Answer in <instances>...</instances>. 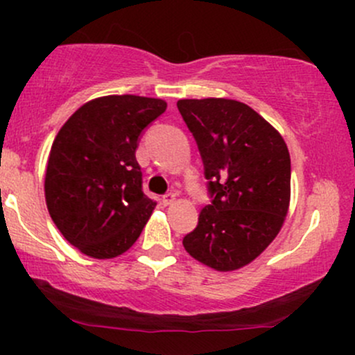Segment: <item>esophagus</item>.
<instances>
[{"label":"esophagus","mask_w":355,"mask_h":355,"mask_svg":"<svg viewBox=\"0 0 355 355\" xmlns=\"http://www.w3.org/2000/svg\"><path fill=\"white\" fill-rule=\"evenodd\" d=\"M175 200H177V195L175 193H166V195H164V198H162L164 205H173Z\"/></svg>","instance_id":"esophagus-1"}]
</instances>
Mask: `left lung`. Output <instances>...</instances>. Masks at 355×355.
Segmentation results:
<instances>
[{
	"label": "left lung",
	"mask_w": 355,
	"mask_h": 355,
	"mask_svg": "<svg viewBox=\"0 0 355 355\" xmlns=\"http://www.w3.org/2000/svg\"><path fill=\"white\" fill-rule=\"evenodd\" d=\"M197 140L211 205L183 239L195 260L218 272L248 266L277 237L291 205V155L282 135L237 100H178Z\"/></svg>",
	"instance_id": "1"
}]
</instances>
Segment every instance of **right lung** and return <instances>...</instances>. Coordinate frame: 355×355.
<instances>
[{"label": "right lung", "instance_id": "right-lung-1", "mask_svg": "<svg viewBox=\"0 0 355 355\" xmlns=\"http://www.w3.org/2000/svg\"><path fill=\"white\" fill-rule=\"evenodd\" d=\"M166 101L137 95L89 100L64 121L53 141L44 198L64 239L92 259L125 254L152 217L135 158L138 137Z\"/></svg>", "mask_w": 355, "mask_h": 355}]
</instances>
